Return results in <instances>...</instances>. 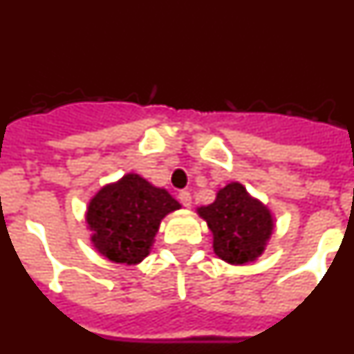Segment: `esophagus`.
Listing matches in <instances>:
<instances>
[{"label":"esophagus","mask_w":354,"mask_h":354,"mask_svg":"<svg viewBox=\"0 0 354 354\" xmlns=\"http://www.w3.org/2000/svg\"><path fill=\"white\" fill-rule=\"evenodd\" d=\"M179 202L184 205V207H189V205H192V193L187 192V189L179 192Z\"/></svg>","instance_id":"1"}]
</instances>
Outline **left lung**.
Wrapping results in <instances>:
<instances>
[{"mask_svg": "<svg viewBox=\"0 0 354 354\" xmlns=\"http://www.w3.org/2000/svg\"><path fill=\"white\" fill-rule=\"evenodd\" d=\"M212 232V248L221 261L245 266L264 253L274 230L268 205L250 195L241 183L218 189L216 200L196 209Z\"/></svg>", "mask_w": 354, "mask_h": 354, "instance_id": "obj_1", "label": "left lung"}]
</instances>
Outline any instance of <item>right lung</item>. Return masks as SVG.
<instances>
[{"mask_svg": "<svg viewBox=\"0 0 354 354\" xmlns=\"http://www.w3.org/2000/svg\"><path fill=\"white\" fill-rule=\"evenodd\" d=\"M177 209L180 204L167 189L138 174H126L90 198L84 220L93 248L102 257L115 264L136 266L152 250L162 218Z\"/></svg>", "mask_w": 354, "mask_h": 354, "instance_id": "right-lung-1", "label": "right lung"}]
</instances>
